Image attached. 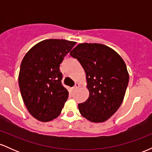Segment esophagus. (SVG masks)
Instances as JSON below:
<instances>
[{
	"label": "esophagus",
	"instance_id": "esophagus-1",
	"mask_svg": "<svg viewBox=\"0 0 152 152\" xmlns=\"http://www.w3.org/2000/svg\"><path fill=\"white\" fill-rule=\"evenodd\" d=\"M78 87H79V84L78 83H75V86H74V90H76Z\"/></svg>",
	"mask_w": 152,
	"mask_h": 152
}]
</instances>
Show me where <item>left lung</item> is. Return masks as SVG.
<instances>
[{"label":"left lung","instance_id":"8db88e82","mask_svg":"<svg viewBox=\"0 0 152 152\" xmlns=\"http://www.w3.org/2000/svg\"><path fill=\"white\" fill-rule=\"evenodd\" d=\"M84 69L89 96L78 104L83 117L105 121L120 107L129 83L126 66L115 50L100 43H80L70 52Z\"/></svg>","mask_w":152,"mask_h":152}]
</instances>
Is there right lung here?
<instances>
[{"mask_svg": "<svg viewBox=\"0 0 152 152\" xmlns=\"http://www.w3.org/2000/svg\"><path fill=\"white\" fill-rule=\"evenodd\" d=\"M76 42L46 39L35 45L20 64L18 84L28 111L38 121L57 118L69 97L62 85L60 64Z\"/></svg>", "mask_w": 152, "mask_h": 152, "instance_id": "1", "label": "right lung"}]
</instances>
